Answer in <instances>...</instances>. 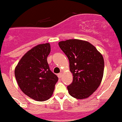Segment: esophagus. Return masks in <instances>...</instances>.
Here are the masks:
<instances>
[{
	"instance_id": "34e87169",
	"label": "esophagus",
	"mask_w": 122,
	"mask_h": 122,
	"mask_svg": "<svg viewBox=\"0 0 122 122\" xmlns=\"http://www.w3.org/2000/svg\"><path fill=\"white\" fill-rule=\"evenodd\" d=\"M57 76H58L59 78H61V76H62V73H59L58 75H57Z\"/></svg>"
}]
</instances>
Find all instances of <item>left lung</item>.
I'll return each instance as SVG.
<instances>
[{"instance_id":"1","label":"left lung","mask_w":122,"mask_h":122,"mask_svg":"<svg viewBox=\"0 0 122 122\" xmlns=\"http://www.w3.org/2000/svg\"><path fill=\"white\" fill-rule=\"evenodd\" d=\"M69 61L73 82L67 86L70 96L83 99L91 96L100 86L104 72L102 55L90 43L79 39L59 42Z\"/></svg>"}]
</instances>
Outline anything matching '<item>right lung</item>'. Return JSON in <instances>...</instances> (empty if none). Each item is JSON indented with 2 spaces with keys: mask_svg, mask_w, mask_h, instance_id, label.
Masks as SVG:
<instances>
[{
  "mask_svg": "<svg viewBox=\"0 0 122 122\" xmlns=\"http://www.w3.org/2000/svg\"><path fill=\"white\" fill-rule=\"evenodd\" d=\"M50 52L49 43L36 45L23 55L15 69L20 89L36 101L43 102L51 98L58 80L47 63Z\"/></svg>",
  "mask_w": 122,
  "mask_h": 122,
  "instance_id": "1",
  "label": "right lung"
}]
</instances>
